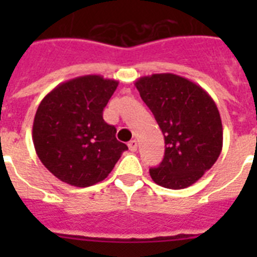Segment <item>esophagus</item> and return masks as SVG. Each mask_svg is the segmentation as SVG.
Listing matches in <instances>:
<instances>
[{
    "label": "esophagus",
    "instance_id": "1",
    "mask_svg": "<svg viewBox=\"0 0 257 257\" xmlns=\"http://www.w3.org/2000/svg\"><path fill=\"white\" fill-rule=\"evenodd\" d=\"M128 147H129V151H131V152H136V151H137V141L136 140H131L128 143Z\"/></svg>",
    "mask_w": 257,
    "mask_h": 257
}]
</instances>
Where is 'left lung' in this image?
Returning <instances> with one entry per match:
<instances>
[{
    "instance_id": "1",
    "label": "left lung",
    "mask_w": 257,
    "mask_h": 257,
    "mask_svg": "<svg viewBox=\"0 0 257 257\" xmlns=\"http://www.w3.org/2000/svg\"><path fill=\"white\" fill-rule=\"evenodd\" d=\"M135 85L164 135V159L149 169L152 180L169 189L195 184L223 148V125L215 101L200 85L173 73L140 77Z\"/></svg>"
}]
</instances>
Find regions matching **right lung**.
Listing matches in <instances>:
<instances>
[{
    "mask_svg": "<svg viewBox=\"0 0 257 257\" xmlns=\"http://www.w3.org/2000/svg\"><path fill=\"white\" fill-rule=\"evenodd\" d=\"M118 81L88 74L61 82L40 102L33 121L38 159L58 180L85 188L108 177L122 152L116 128L102 118Z\"/></svg>",
    "mask_w": 257,
    "mask_h": 257,
    "instance_id": "add662e5",
    "label": "right lung"
}]
</instances>
